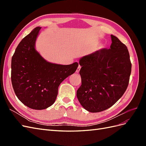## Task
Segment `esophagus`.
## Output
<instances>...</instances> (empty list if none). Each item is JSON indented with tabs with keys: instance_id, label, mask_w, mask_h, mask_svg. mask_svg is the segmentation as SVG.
Masks as SVG:
<instances>
[{
	"instance_id": "34e87169",
	"label": "esophagus",
	"mask_w": 146,
	"mask_h": 146,
	"mask_svg": "<svg viewBox=\"0 0 146 146\" xmlns=\"http://www.w3.org/2000/svg\"><path fill=\"white\" fill-rule=\"evenodd\" d=\"M80 68H81V66H78V68H77V70H76V72L78 73L79 72H80Z\"/></svg>"
}]
</instances>
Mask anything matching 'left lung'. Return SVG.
I'll return each mask as SVG.
<instances>
[{"instance_id":"left-lung-1","label":"left lung","mask_w":146,"mask_h":146,"mask_svg":"<svg viewBox=\"0 0 146 146\" xmlns=\"http://www.w3.org/2000/svg\"><path fill=\"white\" fill-rule=\"evenodd\" d=\"M111 37L109 49L102 48L79 61L82 85L77 97L82 107L91 113L111 107L129 85L131 70L129 50L116 36Z\"/></svg>"}]
</instances>
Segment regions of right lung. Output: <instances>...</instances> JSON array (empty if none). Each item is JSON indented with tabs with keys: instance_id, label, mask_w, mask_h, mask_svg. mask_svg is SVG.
Segmentation results:
<instances>
[{
	"instance_id": "right-lung-1",
	"label": "right lung",
	"mask_w": 146,
	"mask_h": 146,
	"mask_svg": "<svg viewBox=\"0 0 146 146\" xmlns=\"http://www.w3.org/2000/svg\"><path fill=\"white\" fill-rule=\"evenodd\" d=\"M38 27L24 37L17 46L11 59V79L17 98L27 107L44 110L53 105L58 86L74 74L78 64L69 65L48 63L35 50Z\"/></svg>"
}]
</instances>
